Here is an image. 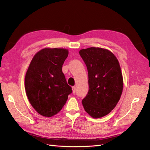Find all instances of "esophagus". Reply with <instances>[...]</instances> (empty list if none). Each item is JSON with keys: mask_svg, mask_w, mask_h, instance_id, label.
<instances>
[{"mask_svg": "<svg viewBox=\"0 0 150 150\" xmlns=\"http://www.w3.org/2000/svg\"><path fill=\"white\" fill-rule=\"evenodd\" d=\"M72 90H73V93H75L76 92V87L75 86H73L72 87Z\"/></svg>", "mask_w": 150, "mask_h": 150, "instance_id": "esophagus-1", "label": "esophagus"}]
</instances>
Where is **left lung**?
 Listing matches in <instances>:
<instances>
[{"label":"left lung","mask_w":150,"mask_h":150,"mask_svg":"<svg viewBox=\"0 0 150 150\" xmlns=\"http://www.w3.org/2000/svg\"><path fill=\"white\" fill-rule=\"evenodd\" d=\"M87 67L89 90L82 101L85 111L95 119L103 117L116 106L123 90L120 66L113 53L91 47L79 52Z\"/></svg>","instance_id":"obj_1"}]
</instances>
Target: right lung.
Masks as SVG:
<instances>
[{"mask_svg": "<svg viewBox=\"0 0 150 150\" xmlns=\"http://www.w3.org/2000/svg\"><path fill=\"white\" fill-rule=\"evenodd\" d=\"M68 50L44 48L31 60L25 77V90L31 106L40 115L51 117L64 106L72 93L62 71Z\"/></svg>", "mask_w": 150, "mask_h": 150, "instance_id": "1", "label": "right lung"}]
</instances>
